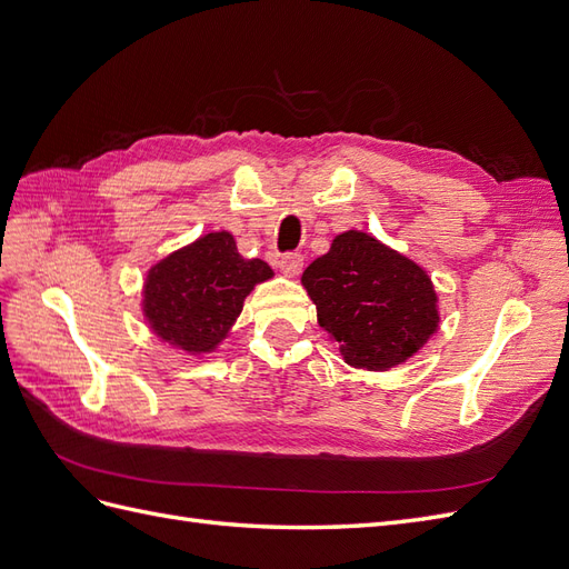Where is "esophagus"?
Here are the masks:
<instances>
[{"mask_svg":"<svg viewBox=\"0 0 569 569\" xmlns=\"http://www.w3.org/2000/svg\"><path fill=\"white\" fill-rule=\"evenodd\" d=\"M280 268L289 278H297V274L303 270V256L297 251H289L280 256Z\"/></svg>","mask_w":569,"mask_h":569,"instance_id":"obj_1","label":"esophagus"}]
</instances>
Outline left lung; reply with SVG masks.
<instances>
[{
    "mask_svg": "<svg viewBox=\"0 0 569 569\" xmlns=\"http://www.w3.org/2000/svg\"><path fill=\"white\" fill-rule=\"evenodd\" d=\"M301 282L320 327L353 368L380 372L406 363L439 327L429 274L366 232L337 234Z\"/></svg>",
    "mask_w": 569,
    "mask_h": 569,
    "instance_id": "left-lung-1",
    "label": "left lung"
}]
</instances>
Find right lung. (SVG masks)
<instances>
[{"instance_id": "right-lung-1", "label": "right lung", "mask_w": 569, "mask_h": 569, "mask_svg": "<svg viewBox=\"0 0 569 569\" xmlns=\"http://www.w3.org/2000/svg\"><path fill=\"white\" fill-rule=\"evenodd\" d=\"M270 278L261 258L239 256L230 232H209L149 270L144 318L173 347L209 353L228 337L249 291Z\"/></svg>"}]
</instances>
